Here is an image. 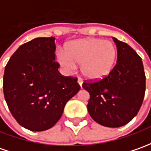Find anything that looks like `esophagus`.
Instances as JSON below:
<instances>
[{
	"label": "esophagus",
	"instance_id": "esophagus-1",
	"mask_svg": "<svg viewBox=\"0 0 151 151\" xmlns=\"http://www.w3.org/2000/svg\"><path fill=\"white\" fill-rule=\"evenodd\" d=\"M78 83L80 85V87H82V85H83V79H82V78H78Z\"/></svg>",
	"mask_w": 151,
	"mask_h": 151
}]
</instances>
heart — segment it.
Returning a JSON list of instances; mask_svg holds the SVG:
<instances>
[{"mask_svg":"<svg viewBox=\"0 0 151 151\" xmlns=\"http://www.w3.org/2000/svg\"><path fill=\"white\" fill-rule=\"evenodd\" d=\"M58 61L67 70H73L81 64V71L89 79H101L107 75L114 66L116 48L111 41L88 38L73 41L60 52Z\"/></svg>","mask_w":151,"mask_h":151,"instance_id":"b5f03b06","label":"heart"}]
</instances>
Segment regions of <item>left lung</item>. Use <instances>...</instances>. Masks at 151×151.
<instances>
[{"label":"left lung","mask_w":151,"mask_h":151,"mask_svg":"<svg viewBox=\"0 0 151 151\" xmlns=\"http://www.w3.org/2000/svg\"><path fill=\"white\" fill-rule=\"evenodd\" d=\"M117 60L107 76L98 81H85L83 88L90 94L88 110L91 117L106 127H120L138 113L145 92L142 59L131 46L112 38Z\"/></svg>","instance_id":"left-lung-1"}]
</instances>
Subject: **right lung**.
<instances>
[{"mask_svg": "<svg viewBox=\"0 0 151 151\" xmlns=\"http://www.w3.org/2000/svg\"><path fill=\"white\" fill-rule=\"evenodd\" d=\"M54 40L40 37L19 46L5 68L3 91L9 110L32 132L54 127L80 89L77 78L58 72Z\"/></svg>", "mask_w": 151, "mask_h": 151, "instance_id": "1", "label": "right lung"}]
</instances>
